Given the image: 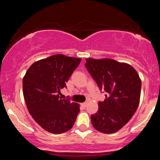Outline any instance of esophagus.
I'll use <instances>...</instances> for the list:
<instances>
[{
    "mask_svg": "<svg viewBox=\"0 0 160 160\" xmlns=\"http://www.w3.org/2000/svg\"><path fill=\"white\" fill-rule=\"evenodd\" d=\"M86 105H87V102H84V103L81 104V106L82 108H86Z\"/></svg>",
    "mask_w": 160,
    "mask_h": 160,
    "instance_id": "esophagus-1",
    "label": "esophagus"
}]
</instances>
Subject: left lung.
Returning a JSON list of instances; mask_svg holds the SVG:
<instances>
[{"mask_svg":"<svg viewBox=\"0 0 160 160\" xmlns=\"http://www.w3.org/2000/svg\"><path fill=\"white\" fill-rule=\"evenodd\" d=\"M85 66L100 90L108 94L104 102H98V112L91 116L92 124L101 132H116L138 107L141 88L138 74L132 66L111 58H86Z\"/></svg>","mask_w":160,"mask_h":160,"instance_id":"8db88e82","label":"left lung"}]
</instances>
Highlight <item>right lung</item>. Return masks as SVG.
Masks as SVG:
<instances>
[{"label": "right lung", "mask_w": 160, "mask_h": 160, "mask_svg": "<svg viewBox=\"0 0 160 160\" xmlns=\"http://www.w3.org/2000/svg\"><path fill=\"white\" fill-rule=\"evenodd\" d=\"M81 58L57 54L35 62L23 78V95L29 113L43 129L53 134L68 131L74 126L80 105L62 99V89Z\"/></svg>", "instance_id": "right-lung-1"}]
</instances>
